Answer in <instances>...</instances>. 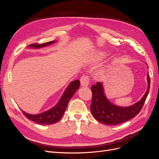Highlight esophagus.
<instances>
[{
    "label": "esophagus",
    "mask_w": 159,
    "mask_h": 159,
    "mask_svg": "<svg viewBox=\"0 0 159 159\" xmlns=\"http://www.w3.org/2000/svg\"><path fill=\"white\" fill-rule=\"evenodd\" d=\"M80 81H81V85L82 86H88L89 84L90 79L89 78V76L86 75H84L81 76V78L80 79Z\"/></svg>",
    "instance_id": "1"
}]
</instances>
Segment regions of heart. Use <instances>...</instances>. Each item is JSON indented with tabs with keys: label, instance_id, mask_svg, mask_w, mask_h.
Segmentation results:
<instances>
[{
	"label": "heart",
	"instance_id": "obj_1",
	"mask_svg": "<svg viewBox=\"0 0 159 159\" xmlns=\"http://www.w3.org/2000/svg\"><path fill=\"white\" fill-rule=\"evenodd\" d=\"M106 53L105 52H99V53H98V54H97V60H98V61H99V60H103V58H105V56H106ZM105 69H102V70H100L99 71H98V76H102L104 74H105Z\"/></svg>",
	"mask_w": 159,
	"mask_h": 159
}]
</instances>
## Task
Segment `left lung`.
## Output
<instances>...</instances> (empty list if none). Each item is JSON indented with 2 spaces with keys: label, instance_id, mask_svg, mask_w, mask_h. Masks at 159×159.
Instances as JSON below:
<instances>
[{
  "label": "left lung",
  "instance_id": "obj_1",
  "mask_svg": "<svg viewBox=\"0 0 159 159\" xmlns=\"http://www.w3.org/2000/svg\"><path fill=\"white\" fill-rule=\"evenodd\" d=\"M148 88L141 99L129 107H119L110 102L105 96L103 82L91 86L92 100L91 112L98 121L109 125H115L133 118L141 111L150 89L151 80L147 74Z\"/></svg>",
  "mask_w": 159,
  "mask_h": 159
}]
</instances>
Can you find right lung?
Segmentation results:
<instances>
[{
	"instance_id": "1",
	"label": "right lung",
	"mask_w": 159,
	"mask_h": 159,
	"mask_svg": "<svg viewBox=\"0 0 159 159\" xmlns=\"http://www.w3.org/2000/svg\"><path fill=\"white\" fill-rule=\"evenodd\" d=\"M54 42L55 41H52L44 43V44H30L28 47L32 48L38 49L54 44ZM80 85V80L72 81L66 89L57 103L54 107L46 111L37 115H31L22 111L23 114L28 119L40 125H52L57 123L60 121V119L63 116L70 99L74 95L75 91L79 89Z\"/></svg>"
}]
</instances>
